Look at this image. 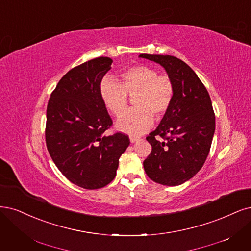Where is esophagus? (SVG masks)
Returning <instances> with one entry per match:
<instances>
[{
	"label": "esophagus",
	"mask_w": 251,
	"mask_h": 251,
	"mask_svg": "<svg viewBox=\"0 0 251 251\" xmlns=\"http://www.w3.org/2000/svg\"><path fill=\"white\" fill-rule=\"evenodd\" d=\"M139 139H140V138H139V137H137V136H129V140H131V142H132V143H134V142L138 141Z\"/></svg>",
	"instance_id": "1"
}]
</instances>
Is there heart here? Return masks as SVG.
<instances>
[{"label":"heart","mask_w":251,"mask_h":251,"mask_svg":"<svg viewBox=\"0 0 251 251\" xmlns=\"http://www.w3.org/2000/svg\"><path fill=\"white\" fill-rule=\"evenodd\" d=\"M122 82L110 76L103 77L100 94L103 105L115 116L126 111L128 96H134L135 108L117 120V127L129 135H140L153 125V114L162 116L168 111L175 97V86L167 75L146 65H135L125 70Z\"/></svg>","instance_id":"b5f03b06"}]
</instances>
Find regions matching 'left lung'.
<instances>
[{
  "instance_id": "1",
  "label": "left lung",
  "mask_w": 251,
  "mask_h": 251,
  "mask_svg": "<svg viewBox=\"0 0 251 251\" xmlns=\"http://www.w3.org/2000/svg\"><path fill=\"white\" fill-rule=\"evenodd\" d=\"M139 57L162 65L175 86L171 106L146 137L151 152L143 162L144 170L155 183L178 186L201 169L210 152L215 133L211 98L200 77L180 59L150 54ZM157 135L163 140L158 141Z\"/></svg>"
}]
</instances>
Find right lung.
<instances>
[{"label":"right lung","instance_id":"right-lung-1","mask_svg":"<svg viewBox=\"0 0 251 251\" xmlns=\"http://www.w3.org/2000/svg\"><path fill=\"white\" fill-rule=\"evenodd\" d=\"M112 62L99 57L74 67L57 84L47 108L46 142L51 160L68 180L88 190L114 179L129 144L123 133L105 135L113 122L100 85Z\"/></svg>","mask_w":251,"mask_h":251}]
</instances>
